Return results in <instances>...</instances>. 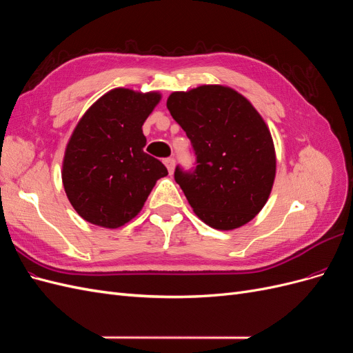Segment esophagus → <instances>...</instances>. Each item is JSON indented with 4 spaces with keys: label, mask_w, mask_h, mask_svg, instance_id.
I'll use <instances>...</instances> for the list:
<instances>
[{
    "label": "esophagus",
    "mask_w": 353,
    "mask_h": 353,
    "mask_svg": "<svg viewBox=\"0 0 353 353\" xmlns=\"http://www.w3.org/2000/svg\"><path fill=\"white\" fill-rule=\"evenodd\" d=\"M163 163L166 165V168H168V170H169V174L172 175V172H174V166H175V160H174V157H166V159H163Z\"/></svg>",
    "instance_id": "esophagus-1"
}]
</instances>
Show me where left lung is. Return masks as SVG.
Returning <instances> with one entry per match:
<instances>
[{
  "instance_id": "obj_1",
  "label": "left lung",
  "mask_w": 353,
  "mask_h": 353,
  "mask_svg": "<svg viewBox=\"0 0 353 353\" xmlns=\"http://www.w3.org/2000/svg\"><path fill=\"white\" fill-rule=\"evenodd\" d=\"M168 110L185 131L194 166L175 168L196 215L216 230H234L265 206L275 178L274 143L261 114L241 94L221 85L172 92Z\"/></svg>"
}]
</instances>
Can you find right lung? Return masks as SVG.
Instances as JSON below:
<instances>
[{
  "instance_id": "right-lung-1",
  "label": "right lung",
  "mask_w": 353,
  "mask_h": 353,
  "mask_svg": "<svg viewBox=\"0 0 353 353\" xmlns=\"http://www.w3.org/2000/svg\"><path fill=\"white\" fill-rule=\"evenodd\" d=\"M157 92L116 88L104 94L74 128L63 160V185L79 215L117 228L141 210L166 166L144 153L143 123Z\"/></svg>"
}]
</instances>
